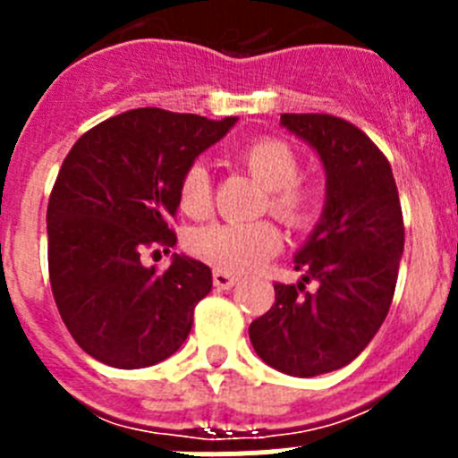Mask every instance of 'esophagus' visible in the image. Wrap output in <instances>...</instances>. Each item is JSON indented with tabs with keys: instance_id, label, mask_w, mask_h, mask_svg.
<instances>
[{
	"instance_id": "34e87169",
	"label": "esophagus",
	"mask_w": 458,
	"mask_h": 458,
	"mask_svg": "<svg viewBox=\"0 0 458 458\" xmlns=\"http://www.w3.org/2000/svg\"><path fill=\"white\" fill-rule=\"evenodd\" d=\"M213 284H216V289H233L236 286V277H233L232 273H225V270H213Z\"/></svg>"
}]
</instances>
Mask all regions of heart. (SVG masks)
Wrapping results in <instances>:
<instances>
[{
	"mask_svg": "<svg viewBox=\"0 0 458 458\" xmlns=\"http://www.w3.org/2000/svg\"><path fill=\"white\" fill-rule=\"evenodd\" d=\"M236 165L250 172L266 188L261 213L289 229H305L317 220L323 204V190L307 176H301V157L282 137L264 135L245 141L233 153ZM213 201V185L206 165L192 163L179 181V206L183 213L201 217ZM282 248L277 226L268 220L213 222L199 226L188 236V250L213 268L225 273H250L268 261Z\"/></svg>",
	"mask_w": 458,
	"mask_h": 458,
	"instance_id": "obj_1",
	"label": "heart"
}]
</instances>
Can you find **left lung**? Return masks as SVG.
<instances>
[{"instance_id": "1", "label": "left lung", "mask_w": 458, "mask_h": 458, "mask_svg": "<svg viewBox=\"0 0 458 458\" xmlns=\"http://www.w3.org/2000/svg\"><path fill=\"white\" fill-rule=\"evenodd\" d=\"M279 123L321 156V225L295 254L298 284L275 282V302L250 326L266 365L289 376L342 369L387 317L403 254V216L387 157L358 125L333 114H282ZM318 282L307 292L304 284Z\"/></svg>"}]
</instances>
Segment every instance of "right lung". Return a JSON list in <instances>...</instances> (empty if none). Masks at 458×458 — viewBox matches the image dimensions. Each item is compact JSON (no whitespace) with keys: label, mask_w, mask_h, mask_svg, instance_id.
<instances>
[{"label":"right lung","mask_w":458,"mask_h":458,"mask_svg":"<svg viewBox=\"0 0 458 458\" xmlns=\"http://www.w3.org/2000/svg\"><path fill=\"white\" fill-rule=\"evenodd\" d=\"M233 123L140 107L72 144L47 201V270L56 310L91 358L141 369L190 335L210 268L179 254L167 270L144 268L140 254L176 242L181 174Z\"/></svg>","instance_id":"1"}]
</instances>
